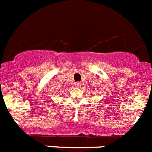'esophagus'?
<instances>
[{
    "label": "esophagus",
    "mask_w": 152,
    "mask_h": 152,
    "mask_svg": "<svg viewBox=\"0 0 152 152\" xmlns=\"http://www.w3.org/2000/svg\"><path fill=\"white\" fill-rule=\"evenodd\" d=\"M80 85H81V84H80V82H76L75 83V86H76V87H80Z\"/></svg>",
    "instance_id": "obj_1"
}]
</instances>
